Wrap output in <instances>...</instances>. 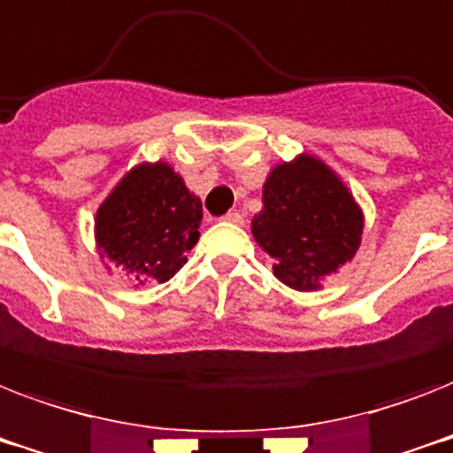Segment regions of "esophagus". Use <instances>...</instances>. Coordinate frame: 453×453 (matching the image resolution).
Returning a JSON list of instances; mask_svg holds the SVG:
<instances>
[{
	"label": "esophagus",
	"mask_w": 453,
	"mask_h": 453,
	"mask_svg": "<svg viewBox=\"0 0 453 453\" xmlns=\"http://www.w3.org/2000/svg\"><path fill=\"white\" fill-rule=\"evenodd\" d=\"M222 219L226 224H236V226H238V224H243V215H241V212H236V210H234V212H226Z\"/></svg>",
	"instance_id": "esophagus-1"
}]
</instances>
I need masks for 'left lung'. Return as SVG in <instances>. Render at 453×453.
<instances>
[{"label": "left lung", "mask_w": 453, "mask_h": 453, "mask_svg": "<svg viewBox=\"0 0 453 453\" xmlns=\"http://www.w3.org/2000/svg\"><path fill=\"white\" fill-rule=\"evenodd\" d=\"M264 208L252 217V236L273 257V276L299 292L350 262L363 241L360 205L334 170L311 154L271 170L262 189Z\"/></svg>", "instance_id": "obj_1"}]
</instances>
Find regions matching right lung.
I'll return each mask as SVG.
<instances>
[{"label":"right lung","mask_w":453,"mask_h":453,"mask_svg":"<svg viewBox=\"0 0 453 453\" xmlns=\"http://www.w3.org/2000/svg\"><path fill=\"white\" fill-rule=\"evenodd\" d=\"M201 219V198L175 170L164 161L140 164L97 208L96 243L100 257L126 269L135 283H165L196 245Z\"/></svg>","instance_id":"obj_1"}]
</instances>
